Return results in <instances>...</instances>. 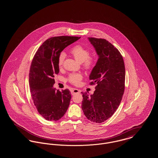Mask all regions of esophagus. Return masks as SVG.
Here are the masks:
<instances>
[{
  "label": "esophagus",
  "instance_id": "obj_1",
  "mask_svg": "<svg viewBox=\"0 0 158 158\" xmlns=\"http://www.w3.org/2000/svg\"><path fill=\"white\" fill-rule=\"evenodd\" d=\"M79 92H80V90L77 89H73V90H71V94L72 95H74V94H75L76 93H79Z\"/></svg>",
  "mask_w": 158,
  "mask_h": 158
}]
</instances>
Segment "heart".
Masks as SVG:
<instances>
[{"label": "heart", "mask_w": 158, "mask_h": 158, "mask_svg": "<svg viewBox=\"0 0 158 158\" xmlns=\"http://www.w3.org/2000/svg\"><path fill=\"white\" fill-rule=\"evenodd\" d=\"M70 53L74 58L79 63H83V67L89 70L94 64L95 58L90 57L89 51L82 45H76L70 50ZM65 57V54L60 53L58 58V66L61 68L63 66ZM82 79V75L81 73H71L68 77V81L73 85H78Z\"/></svg>", "instance_id": "obj_1"}]
</instances>
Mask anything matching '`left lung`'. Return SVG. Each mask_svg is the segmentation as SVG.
Masks as SVG:
<instances>
[{"mask_svg":"<svg viewBox=\"0 0 158 158\" xmlns=\"http://www.w3.org/2000/svg\"><path fill=\"white\" fill-rule=\"evenodd\" d=\"M98 55L90 75L97 84L94 94L82 92V109L86 118L101 123L110 118L120 104L125 88V66L117 48L105 39L88 37Z\"/></svg>","mask_w":158,"mask_h":158,"instance_id":"1","label":"left lung"}]
</instances>
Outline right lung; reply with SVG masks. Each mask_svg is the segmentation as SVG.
Masks as SVG:
<instances>
[{
    "mask_svg": "<svg viewBox=\"0 0 158 158\" xmlns=\"http://www.w3.org/2000/svg\"><path fill=\"white\" fill-rule=\"evenodd\" d=\"M81 37L60 36L47 39L32 60L29 73L31 97L38 112L46 120L57 121L68 110L70 92L53 88L54 75L59 73L58 58L68 45Z\"/></svg>",
    "mask_w": 158,
    "mask_h": 158,
    "instance_id": "add662e5",
    "label": "right lung"
}]
</instances>
